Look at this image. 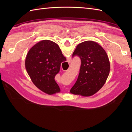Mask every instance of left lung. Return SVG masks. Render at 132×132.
<instances>
[{
	"label": "left lung",
	"mask_w": 132,
	"mask_h": 132,
	"mask_svg": "<svg viewBox=\"0 0 132 132\" xmlns=\"http://www.w3.org/2000/svg\"><path fill=\"white\" fill-rule=\"evenodd\" d=\"M81 60L79 74L71 88L74 95L90 96L104 85L110 71V63L106 53L99 44L86 41L78 44L72 54Z\"/></svg>",
	"instance_id": "obj_1"
}]
</instances>
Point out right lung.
I'll list each match as a JSON object with an SVG mask.
<instances>
[{"instance_id":"1","label":"right lung","mask_w":132,"mask_h":132,"mask_svg":"<svg viewBox=\"0 0 132 132\" xmlns=\"http://www.w3.org/2000/svg\"><path fill=\"white\" fill-rule=\"evenodd\" d=\"M66 61L57 44L44 40L30 49L25 65L33 84L45 93L53 95L61 91L54 78L60 71L61 63Z\"/></svg>"}]
</instances>
